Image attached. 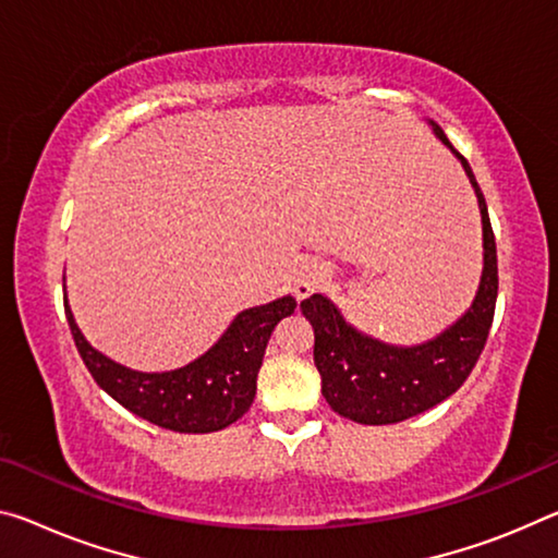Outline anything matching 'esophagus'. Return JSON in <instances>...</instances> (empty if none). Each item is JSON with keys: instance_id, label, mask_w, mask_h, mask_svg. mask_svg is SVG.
Wrapping results in <instances>:
<instances>
[{"instance_id": "1", "label": "esophagus", "mask_w": 558, "mask_h": 558, "mask_svg": "<svg viewBox=\"0 0 558 558\" xmlns=\"http://www.w3.org/2000/svg\"><path fill=\"white\" fill-rule=\"evenodd\" d=\"M327 278V270L323 263L311 260L303 263L295 272V295L298 298H307L315 288H320V282Z\"/></svg>"}]
</instances>
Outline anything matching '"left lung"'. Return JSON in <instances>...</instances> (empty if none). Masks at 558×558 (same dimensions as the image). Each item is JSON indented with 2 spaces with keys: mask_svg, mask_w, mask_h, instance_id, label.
<instances>
[{
  "mask_svg": "<svg viewBox=\"0 0 558 558\" xmlns=\"http://www.w3.org/2000/svg\"><path fill=\"white\" fill-rule=\"evenodd\" d=\"M435 134L452 148L480 198L484 226V272L480 293L462 320L439 338L417 348H392L360 335L342 320L330 300L311 295L300 313L315 330V367L323 379V397L335 412L360 424H395L427 412L454 395L480 360L494 320L499 290L497 241L486 214L484 193L466 158L449 144L445 131L432 121Z\"/></svg>",
  "mask_w": 558,
  "mask_h": 558,
  "instance_id": "8db88e82",
  "label": "left lung"
}]
</instances>
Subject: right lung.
Wrapping results in <instances>:
<instances>
[{
	"label": "right lung",
	"mask_w": 558,
	"mask_h": 558,
	"mask_svg": "<svg viewBox=\"0 0 558 558\" xmlns=\"http://www.w3.org/2000/svg\"><path fill=\"white\" fill-rule=\"evenodd\" d=\"M78 355L96 385L121 407L146 422L185 435L218 432L251 410L255 379L265 344L282 317L293 315L295 300L286 295L268 305L241 313L206 355L173 373H136L121 367L84 340L64 303Z\"/></svg>",
	"instance_id": "add662e5"
}]
</instances>
